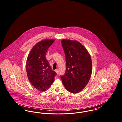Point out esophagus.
Here are the masks:
<instances>
[{
    "label": "esophagus",
    "mask_w": 122,
    "mask_h": 122,
    "mask_svg": "<svg viewBox=\"0 0 122 122\" xmlns=\"http://www.w3.org/2000/svg\"><path fill=\"white\" fill-rule=\"evenodd\" d=\"M55 72H56L57 74H58H58H59V70H58V69L56 70H55Z\"/></svg>",
    "instance_id": "esophagus-1"
}]
</instances>
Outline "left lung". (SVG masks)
<instances>
[{"label": "left lung", "mask_w": 122, "mask_h": 122, "mask_svg": "<svg viewBox=\"0 0 122 122\" xmlns=\"http://www.w3.org/2000/svg\"><path fill=\"white\" fill-rule=\"evenodd\" d=\"M66 58V71L61 79L65 89L77 93L87 85L92 73L91 56L85 47L77 41H61Z\"/></svg>", "instance_id": "1"}]
</instances>
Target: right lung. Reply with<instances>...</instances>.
<instances>
[{"label":"right lung","mask_w":122,"mask_h":122,"mask_svg":"<svg viewBox=\"0 0 122 122\" xmlns=\"http://www.w3.org/2000/svg\"><path fill=\"white\" fill-rule=\"evenodd\" d=\"M54 41L46 39L37 43L31 49L26 60V70L29 81L41 92L45 91L50 87L57 75L46 58L48 48Z\"/></svg>","instance_id":"obj_1"}]
</instances>
